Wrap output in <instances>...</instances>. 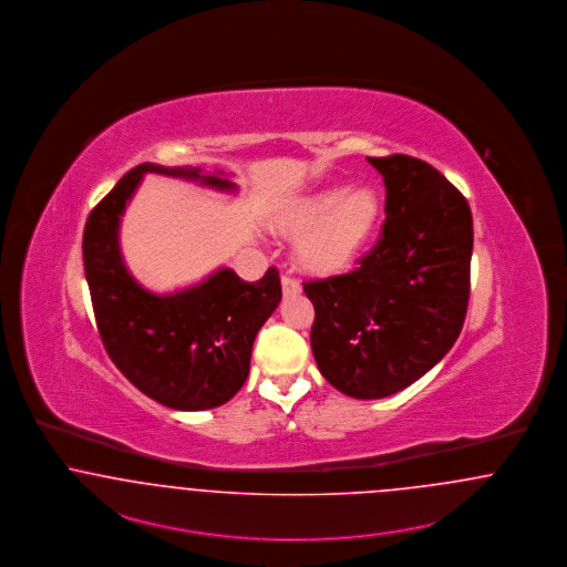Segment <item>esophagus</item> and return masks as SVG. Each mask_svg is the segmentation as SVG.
Returning <instances> with one entry per match:
<instances>
[{"instance_id":"34e87169","label":"esophagus","mask_w":567,"mask_h":567,"mask_svg":"<svg viewBox=\"0 0 567 567\" xmlns=\"http://www.w3.org/2000/svg\"><path fill=\"white\" fill-rule=\"evenodd\" d=\"M281 288H284V295H298L300 292V284L290 275H281Z\"/></svg>"}]
</instances>
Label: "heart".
I'll use <instances>...</instances> for the list:
<instances>
[{"label": "heart", "instance_id": "heart-1", "mask_svg": "<svg viewBox=\"0 0 567 567\" xmlns=\"http://www.w3.org/2000/svg\"><path fill=\"white\" fill-rule=\"evenodd\" d=\"M381 214L379 197L370 188H323L298 198L279 216V228L296 235L300 267L313 272L347 269L367 247Z\"/></svg>", "mask_w": 567, "mask_h": 567}]
</instances>
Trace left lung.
Listing matches in <instances>:
<instances>
[{
  "label": "left lung",
  "mask_w": 567,
  "mask_h": 567,
  "mask_svg": "<svg viewBox=\"0 0 567 567\" xmlns=\"http://www.w3.org/2000/svg\"><path fill=\"white\" fill-rule=\"evenodd\" d=\"M369 163L385 184L379 241L353 271L302 284L318 369L358 400L409 388L457 341L474 237L468 200L443 173L406 154Z\"/></svg>",
  "instance_id": "1"
}]
</instances>
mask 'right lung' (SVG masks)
Segmentation results:
<instances>
[{
  "label": "right lung",
  "instance_id": "add662e5",
  "mask_svg": "<svg viewBox=\"0 0 567 567\" xmlns=\"http://www.w3.org/2000/svg\"><path fill=\"white\" fill-rule=\"evenodd\" d=\"M146 173L193 179L235 193L221 173L198 167L137 165L91 212L82 258L103 347L124 377L144 394L175 409H216L237 394L249 374L251 346L281 300L275 267L249 284L220 269L193 288L154 295L124 265L118 228L126 203Z\"/></svg>",
  "mask_w": 567,
  "mask_h": 567
}]
</instances>
